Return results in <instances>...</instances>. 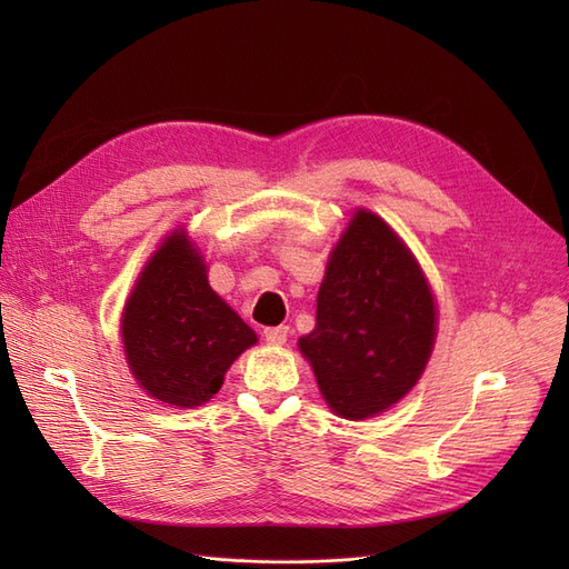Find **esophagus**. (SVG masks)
Wrapping results in <instances>:
<instances>
[{
	"instance_id": "1",
	"label": "esophagus",
	"mask_w": 569,
	"mask_h": 569,
	"mask_svg": "<svg viewBox=\"0 0 569 569\" xmlns=\"http://www.w3.org/2000/svg\"><path fill=\"white\" fill-rule=\"evenodd\" d=\"M263 337H266L268 343H272V347H282V343H287L289 327H284V325H280V327H266Z\"/></svg>"
}]
</instances>
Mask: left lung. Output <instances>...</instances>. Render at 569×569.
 I'll list each match as a JSON object with an SVG mask.
<instances>
[{
	"label": "left lung",
	"instance_id": "obj_1",
	"mask_svg": "<svg viewBox=\"0 0 569 569\" xmlns=\"http://www.w3.org/2000/svg\"><path fill=\"white\" fill-rule=\"evenodd\" d=\"M435 299L416 258L382 218L358 211L327 263L316 330L299 339L325 401L341 418L387 410L422 375Z\"/></svg>",
	"mask_w": 569,
	"mask_h": 569
}]
</instances>
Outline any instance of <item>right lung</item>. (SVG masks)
I'll return each mask as SVG.
<instances>
[{
  "instance_id": "add662e5",
  "label": "right lung",
  "mask_w": 569,
  "mask_h": 569,
  "mask_svg": "<svg viewBox=\"0 0 569 569\" xmlns=\"http://www.w3.org/2000/svg\"><path fill=\"white\" fill-rule=\"evenodd\" d=\"M123 343L130 370L149 396L192 408L220 389L232 360L256 343V335L211 289L201 256L176 232L132 289Z\"/></svg>"
}]
</instances>
